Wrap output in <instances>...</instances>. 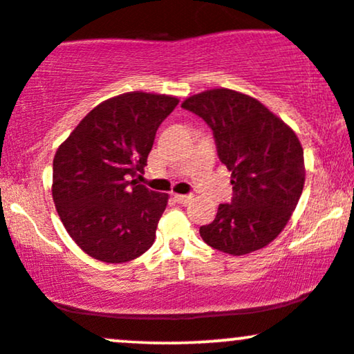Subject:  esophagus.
Returning <instances> with one entry per match:
<instances>
[{
	"instance_id": "obj_1",
	"label": "esophagus",
	"mask_w": 354,
	"mask_h": 354,
	"mask_svg": "<svg viewBox=\"0 0 354 354\" xmlns=\"http://www.w3.org/2000/svg\"><path fill=\"white\" fill-rule=\"evenodd\" d=\"M174 199H176L178 204H189L194 199V196L192 194H176Z\"/></svg>"
}]
</instances>
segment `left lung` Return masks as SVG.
<instances>
[{"instance_id": "left-lung-1", "label": "left lung", "mask_w": 354, "mask_h": 354, "mask_svg": "<svg viewBox=\"0 0 354 354\" xmlns=\"http://www.w3.org/2000/svg\"><path fill=\"white\" fill-rule=\"evenodd\" d=\"M212 130L218 157L231 172L233 197L219 204L201 238L223 253L246 254L283 230L306 180L304 150L294 131L260 101L231 89H211L182 102Z\"/></svg>"}]
</instances>
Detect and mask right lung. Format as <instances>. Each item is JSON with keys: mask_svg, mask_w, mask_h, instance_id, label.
<instances>
[{"mask_svg": "<svg viewBox=\"0 0 354 354\" xmlns=\"http://www.w3.org/2000/svg\"><path fill=\"white\" fill-rule=\"evenodd\" d=\"M177 97L127 93L101 102L59 147L52 196L67 233L106 263L138 258L153 245L169 196L150 191L143 174L155 133Z\"/></svg>", "mask_w": 354, "mask_h": 354, "instance_id": "right-lung-1", "label": "right lung"}]
</instances>
